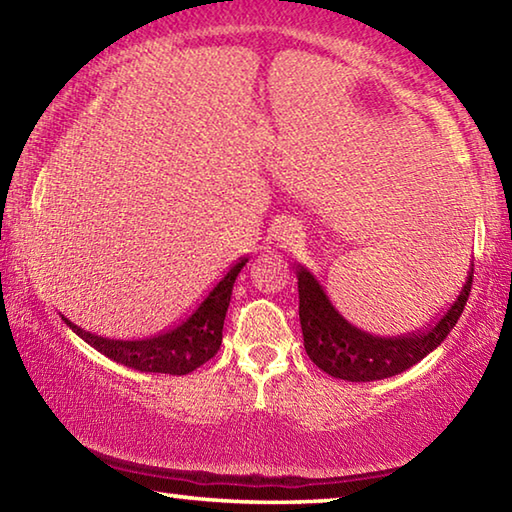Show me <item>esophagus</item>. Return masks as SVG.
I'll list each match as a JSON object with an SVG mask.
<instances>
[{"instance_id": "34e87169", "label": "esophagus", "mask_w": 512, "mask_h": 512, "mask_svg": "<svg viewBox=\"0 0 512 512\" xmlns=\"http://www.w3.org/2000/svg\"><path fill=\"white\" fill-rule=\"evenodd\" d=\"M271 239L280 248H296L302 241V225L296 219H284L273 225Z\"/></svg>"}]
</instances>
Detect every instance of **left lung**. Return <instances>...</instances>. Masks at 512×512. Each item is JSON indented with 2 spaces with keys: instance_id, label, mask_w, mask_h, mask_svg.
Masks as SVG:
<instances>
[{
  "instance_id": "8db88e82",
  "label": "left lung",
  "mask_w": 512,
  "mask_h": 512,
  "mask_svg": "<svg viewBox=\"0 0 512 512\" xmlns=\"http://www.w3.org/2000/svg\"><path fill=\"white\" fill-rule=\"evenodd\" d=\"M474 259L456 300L431 325L400 336H375L345 320L314 273L296 266L300 327L305 350L316 366L336 379L377 381L409 370L438 348L461 318L472 289Z\"/></svg>"
}]
</instances>
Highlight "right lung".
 Instances as JSON below:
<instances>
[{
  "label": "right lung",
  "mask_w": 512,
  "mask_h": 512,
  "mask_svg": "<svg viewBox=\"0 0 512 512\" xmlns=\"http://www.w3.org/2000/svg\"><path fill=\"white\" fill-rule=\"evenodd\" d=\"M248 257H241L237 264L228 268L214 289L207 293L192 314L178 325H173L155 336L146 339L124 341V339H106V336L92 334L88 329L74 325L65 318V325L79 334L81 339L92 345L94 350L106 354L108 359L124 363V366L140 372H162V375H187V372L203 366L210 361L216 350L221 348L223 339V320L225 311L230 307L232 287L241 268L246 266Z\"/></svg>",
  "instance_id": "obj_1"
}]
</instances>
